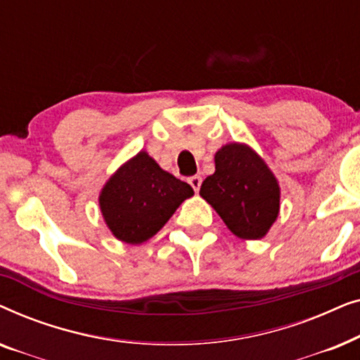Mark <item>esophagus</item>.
<instances>
[{"label":"esophagus","mask_w":360,"mask_h":360,"mask_svg":"<svg viewBox=\"0 0 360 360\" xmlns=\"http://www.w3.org/2000/svg\"><path fill=\"white\" fill-rule=\"evenodd\" d=\"M188 184L191 185V188L195 190V193H198L200 186H201V176L200 175H193L188 179Z\"/></svg>","instance_id":"obj_1"}]
</instances>
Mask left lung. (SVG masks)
Returning a JSON list of instances; mask_svg holds the SVG:
<instances>
[{"instance_id":"obj_1","label":"left lung","mask_w":360,"mask_h":360,"mask_svg":"<svg viewBox=\"0 0 360 360\" xmlns=\"http://www.w3.org/2000/svg\"><path fill=\"white\" fill-rule=\"evenodd\" d=\"M214 164V174L201 184L200 195L238 238H264L280 210L274 174L250 147L236 142L216 152Z\"/></svg>"}]
</instances>
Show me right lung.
I'll list each match as a JSON object with an SVG mask.
<instances>
[{
	"mask_svg": "<svg viewBox=\"0 0 360 360\" xmlns=\"http://www.w3.org/2000/svg\"><path fill=\"white\" fill-rule=\"evenodd\" d=\"M191 195L193 188L188 184L139 152L108 180L100 195V208L117 239L141 244L164 228L181 201Z\"/></svg>",
	"mask_w": 360,
	"mask_h": 360,
	"instance_id": "1",
	"label": "right lung"
}]
</instances>
